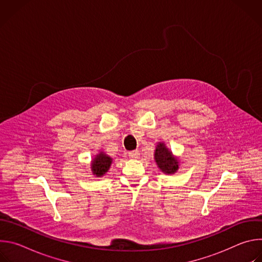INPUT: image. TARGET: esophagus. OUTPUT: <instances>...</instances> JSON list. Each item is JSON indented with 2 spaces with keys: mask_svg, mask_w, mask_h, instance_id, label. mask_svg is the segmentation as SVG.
<instances>
[{
  "mask_svg": "<svg viewBox=\"0 0 262 262\" xmlns=\"http://www.w3.org/2000/svg\"><path fill=\"white\" fill-rule=\"evenodd\" d=\"M128 157H129L130 159H134V160L139 159V158H140V151H139V150L129 151V152H128Z\"/></svg>",
  "mask_w": 262,
  "mask_h": 262,
  "instance_id": "obj_1",
  "label": "esophagus"
}]
</instances>
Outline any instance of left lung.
Returning <instances> with one entry per match:
<instances>
[{
	"mask_svg": "<svg viewBox=\"0 0 262 262\" xmlns=\"http://www.w3.org/2000/svg\"><path fill=\"white\" fill-rule=\"evenodd\" d=\"M155 161L158 168L167 175L175 174L180 166L178 157L173 155L165 142H158L155 150Z\"/></svg>",
	"mask_w": 262,
	"mask_h": 262,
	"instance_id": "obj_1",
	"label": "left lung"
}]
</instances>
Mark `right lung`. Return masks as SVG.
I'll return each mask as SVG.
<instances>
[{
    "instance_id": "right-lung-1",
    "label": "right lung",
    "mask_w": 262,
    "mask_h": 262,
    "mask_svg": "<svg viewBox=\"0 0 262 262\" xmlns=\"http://www.w3.org/2000/svg\"><path fill=\"white\" fill-rule=\"evenodd\" d=\"M112 163H113V158L107 156L104 151H99L93 157L90 163L91 173L95 177H102L108 171Z\"/></svg>"
}]
</instances>
